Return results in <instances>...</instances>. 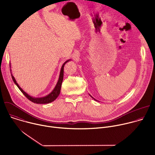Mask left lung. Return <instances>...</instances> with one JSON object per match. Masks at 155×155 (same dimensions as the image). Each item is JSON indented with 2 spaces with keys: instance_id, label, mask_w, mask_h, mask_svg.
Listing matches in <instances>:
<instances>
[{
  "instance_id": "8db88e82",
  "label": "left lung",
  "mask_w": 155,
  "mask_h": 155,
  "mask_svg": "<svg viewBox=\"0 0 155 155\" xmlns=\"http://www.w3.org/2000/svg\"><path fill=\"white\" fill-rule=\"evenodd\" d=\"M89 95H90V96H91V97H92V98H93V99H94V100H95V101H97V100H96V99H94V97H92V96H91V95H90V94H89ZM98 102H99V101H98Z\"/></svg>"
}]
</instances>
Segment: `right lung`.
<instances>
[{"instance_id":"1","label":"right lung","mask_w":155,"mask_h":155,"mask_svg":"<svg viewBox=\"0 0 155 155\" xmlns=\"http://www.w3.org/2000/svg\"><path fill=\"white\" fill-rule=\"evenodd\" d=\"M71 61V59H69L68 61H66L62 65L61 69V71H60V74H59V79L58 81L55 86V87H54L53 90L48 95L44 96V97H32L31 96H30L29 94H28V93H26L22 88L19 86V85L18 84V83L16 82L15 77H13V74H12V69H11V63L10 62V72H11V75H12V79L14 81V83H15V84L18 86V87L19 89V90L23 93L29 100H30L31 101H32L34 103H36V104H48L50 102H52L53 101H54L55 99H56V98L59 96V94H60V91H61V84H62V82L63 80V77H64V67L65 64L67 63L68 62Z\"/></svg>"}]
</instances>
